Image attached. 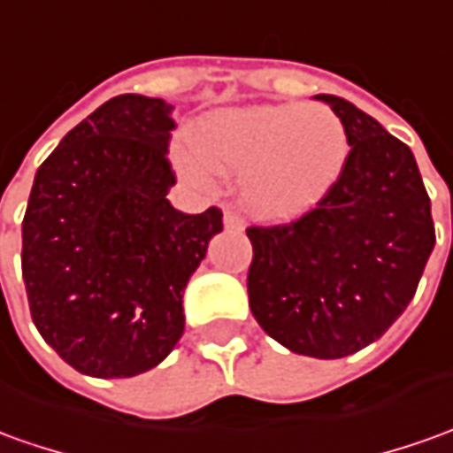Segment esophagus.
Here are the masks:
<instances>
[{
	"mask_svg": "<svg viewBox=\"0 0 453 453\" xmlns=\"http://www.w3.org/2000/svg\"><path fill=\"white\" fill-rule=\"evenodd\" d=\"M223 223H226L227 230H235V233L245 230V220H242V218H240L235 211H230V208H226V211H223Z\"/></svg>",
	"mask_w": 453,
	"mask_h": 453,
	"instance_id": "34e87169",
	"label": "esophagus"
}]
</instances>
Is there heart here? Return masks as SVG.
<instances>
[{"instance_id":"heart-1","label":"heart","mask_w":453,"mask_h":453,"mask_svg":"<svg viewBox=\"0 0 453 453\" xmlns=\"http://www.w3.org/2000/svg\"><path fill=\"white\" fill-rule=\"evenodd\" d=\"M196 150L175 149L180 175L213 186V171L240 175L252 213L290 218L327 196L349 156V136L334 111L307 104L215 113L196 128Z\"/></svg>"}]
</instances>
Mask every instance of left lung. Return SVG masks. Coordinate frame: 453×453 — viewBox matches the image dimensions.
Instances as JSON below:
<instances>
[{
  "instance_id": "left-lung-1",
  "label": "left lung",
  "mask_w": 453,
  "mask_h": 453,
  "mask_svg": "<svg viewBox=\"0 0 453 453\" xmlns=\"http://www.w3.org/2000/svg\"><path fill=\"white\" fill-rule=\"evenodd\" d=\"M344 123L349 156L312 211L285 226H250V310L290 352L355 355L411 303L434 250L432 201L414 153L380 121L319 94Z\"/></svg>"
}]
</instances>
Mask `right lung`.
Here are the masks:
<instances>
[{"label": "right lung", "instance_id": "add662e5", "mask_svg": "<svg viewBox=\"0 0 453 453\" xmlns=\"http://www.w3.org/2000/svg\"><path fill=\"white\" fill-rule=\"evenodd\" d=\"M163 98L121 94L61 138L34 175L21 275L39 334L76 372L136 377L183 334V290L223 213L188 215L175 186Z\"/></svg>", "mask_w": 453, "mask_h": 453}]
</instances>
